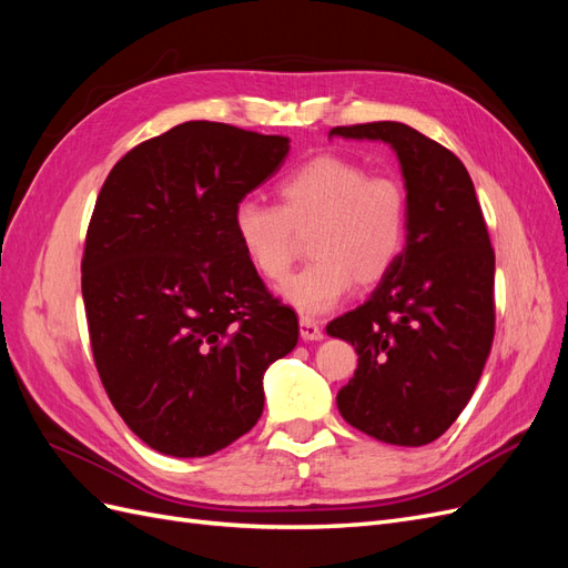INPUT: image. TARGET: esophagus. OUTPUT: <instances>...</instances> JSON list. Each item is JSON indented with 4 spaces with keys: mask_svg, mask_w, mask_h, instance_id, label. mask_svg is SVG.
Here are the masks:
<instances>
[{
    "mask_svg": "<svg viewBox=\"0 0 568 568\" xmlns=\"http://www.w3.org/2000/svg\"><path fill=\"white\" fill-rule=\"evenodd\" d=\"M324 336L322 326L313 317H301V338L303 341H320Z\"/></svg>",
    "mask_w": 568,
    "mask_h": 568,
    "instance_id": "obj_1",
    "label": "esophagus"
}]
</instances>
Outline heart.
I'll return each instance as SVG.
<instances>
[{
    "label": "heart",
    "instance_id": "obj_1",
    "mask_svg": "<svg viewBox=\"0 0 568 568\" xmlns=\"http://www.w3.org/2000/svg\"><path fill=\"white\" fill-rule=\"evenodd\" d=\"M280 205L244 199L232 225L251 267L282 282L298 261L303 236L315 257L282 296L303 315L332 311L353 282L372 286L398 263L407 244L409 203L395 175H369L341 156H317L277 184Z\"/></svg>",
    "mask_w": 568,
    "mask_h": 568
}]
</instances>
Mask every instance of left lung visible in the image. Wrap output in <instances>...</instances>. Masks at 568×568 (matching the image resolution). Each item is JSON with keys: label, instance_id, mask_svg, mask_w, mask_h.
<instances>
[{"label": "left lung", "instance_id": "1", "mask_svg": "<svg viewBox=\"0 0 568 568\" xmlns=\"http://www.w3.org/2000/svg\"><path fill=\"white\" fill-rule=\"evenodd\" d=\"M329 134L390 144L409 203L398 263L367 303L326 324V334L351 341L357 353L336 405L363 434L417 448L448 432L486 367L495 251L474 182L450 149L393 120Z\"/></svg>", "mask_w": 568, "mask_h": 568}]
</instances>
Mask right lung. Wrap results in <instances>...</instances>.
<instances>
[{"label": "right lung", "mask_w": 568, "mask_h": 568, "mask_svg": "<svg viewBox=\"0 0 568 568\" xmlns=\"http://www.w3.org/2000/svg\"><path fill=\"white\" fill-rule=\"evenodd\" d=\"M288 140L189 120L128 151L97 196L82 298L99 379L149 448L205 457L263 415V374L298 317L236 242V203Z\"/></svg>", "instance_id": "obj_1"}]
</instances>
